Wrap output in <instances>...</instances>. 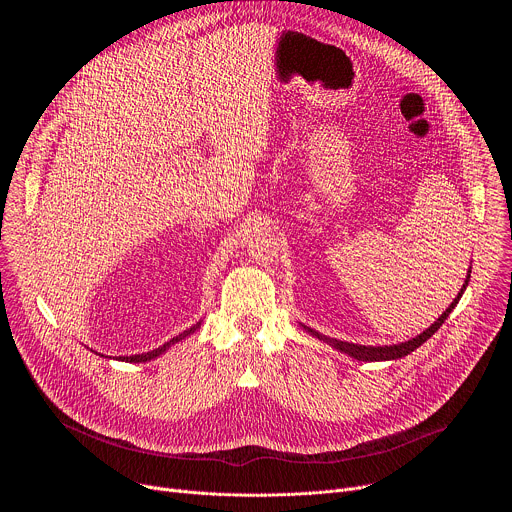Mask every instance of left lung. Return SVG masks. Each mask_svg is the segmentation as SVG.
I'll list each match as a JSON object with an SVG mask.
<instances>
[{
	"instance_id": "left-lung-1",
	"label": "left lung",
	"mask_w": 512,
	"mask_h": 512,
	"mask_svg": "<svg viewBox=\"0 0 512 512\" xmlns=\"http://www.w3.org/2000/svg\"><path fill=\"white\" fill-rule=\"evenodd\" d=\"M470 273H472V269L468 271V277H466V281H464V285H462V289H460V294H458V298L450 304V308H448L440 318H437L425 332H421L419 336H415V338H411V340H407V342H401V344H393V346H360V344L342 342V340H334V338L322 336V334H318L316 330L306 328V326H304V328H306L310 334H314L316 338H320V340H324V342H330L334 348L346 352L348 356H354L356 360H369V362H373V360H395V358L407 356L409 352H413L415 348H419L427 338H431V336L437 332V328H440V326L446 322V318L452 314V310L456 308V304L460 302V298H462V294H464V289H466V285H468V281H470Z\"/></svg>"
}]
</instances>
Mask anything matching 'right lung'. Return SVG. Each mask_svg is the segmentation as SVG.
I'll use <instances>...</instances> for the list:
<instances>
[{
	"mask_svg": "<svg viewBox=\"0 0 512 512\" xmlns=\"http://www.w3.org/2000/svg\"><path fill=\"white\" fill-rule=\"evenodd\" d=\"M200 324H196V326H192L190 330H184L182 334H178L176 338H172L168 344H164V346H160V348H156V350H152V352H143V354H135V356H123V360H127V362H145V360H152V358H156V356H160L170 344H174V342H178V340H182V338H186L188 334H192L196 328H198Z\"/></svg>",
	"mask_w": 512,
	"mask_h": 512,
	"instance_id": "obj_1",
	"label": "right lung"
}]
</instances>
